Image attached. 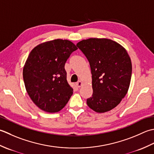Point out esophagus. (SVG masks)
Masks as SVG:
<instances>
[{
    "mask_svg": "<svg viewBox=\"0 0 154 154\" xmlns=\"http://www.w3.org/2000/svg\"><path fill=\"white\" fill-rule=\"evenodd\" d=\"M83 85V82H82L81 80H79L78 82L77 83H76V86L78 87V88H80Z\"/></svg>",
    "mask_w": 154,
    "mask_h": 154,
    "instance_id": "34e87169",
    "label": "esophagus"
}]
</instances>
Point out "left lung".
I'll return each instance as SVG.
<instances>
[{
    "label": "left lung",
    "mask_w": 154,
    "mask_h": 154,
    "mask_svg": "<svg viewBox=\"0 0 154 154\" xmlns=\"http://www.w3.org/2000/svg\"><path fill=\"white\" fill-rule=\"evenodd\" d=\"M76 46L88 60L92 75L93 94L88 106L98 113L114 109L130 84L132 66L126 50L111 39L98 38L82 40Z\"/></svg>",
    "instance_id": "1"
}]
</instances>
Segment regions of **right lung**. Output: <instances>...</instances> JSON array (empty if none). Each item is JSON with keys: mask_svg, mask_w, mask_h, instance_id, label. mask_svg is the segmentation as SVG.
<instances>
[{"mask_svg": "<svg viewBox=\"0 0 154 154\" xmlns=\"http://www.w3.org/2000/svg\"><path fill=\"white\" fill-rule=\"evenodd\" d=\"M77 49L70 40L55 39L40 44L30 52L23 67L24 86L30 99L42 110L60 111L72 95L64 65Z\"/></svg>", "mask_w": 154, "mask_h": 154, "instance_id": "add662e5", "label": "right lung"}]
</instances>
